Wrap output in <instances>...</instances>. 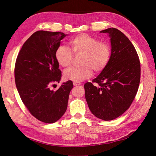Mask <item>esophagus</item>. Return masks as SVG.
I'll return each mask as SVG.
<instances>
[{"label": "esophagus", "instance_id": "esophagus-1", "mask_svg": "<svg viewBox=\"0 0 156 156\" xmlns=\"http://www.w3.org/2000/svg\"><path fill=\"white\" fill-rule=\"evenodd\" d=\"M73 84L74 86H77V85H80V84H81V83H78V82H73Z\"/></svg>", "mask_w": 156, "mask_h": 156}]
</instances>
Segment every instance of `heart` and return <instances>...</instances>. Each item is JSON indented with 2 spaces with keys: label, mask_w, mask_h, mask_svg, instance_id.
Wrapping results in <instances>:
<instances>
[{
  "label": "heart",
  "mask_w": 156,
  "mask_h": 156,
  "mask_svg": "<svg viewBox=\"0 0 156 156\" xmlns=\"http://www.w3.org/2000/svg\"><path fill=\"white\" fill-rule=\"evenodd\" d=\"M69 44L74 55H82L81 64L83 66L65 70V79L81 82L92 76L93 69L96 72H100L109 62L111 49L106 41H98L96 37L83 33L72 37ZM73 54L67 47L59 46L55 51V59L60 66L68 68L73 59Z\"/></svg>",
  "instance_id": "obj_1"
}]
</instances>
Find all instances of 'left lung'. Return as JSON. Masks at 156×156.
<instances>
[{"instance_id": "8db88e82", "label": "left lung", "mask_w": 156, "mask_h": 156, "mask_svg": "<svg viewBox=\"0 0 156 156\" xmlns=\"http://www.w3.org/2000/svg\"><path fill=\"white\" fill-rule=\"evenodd\" d=\"M111 38L109 62L93 83L84 84L85 98L90 110L97 118L114 120L128 109L137 92L140 64L137 53L121 31L109 28L100 31Z\"/></svg>"}]
</instances>
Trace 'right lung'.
I'll return each instance as SVG.
<instances>
[{
    "mask_svg": "<svg viewBox=\"0 0 156 156\" xmlns=\"http://www.w3.org/2000/svg\"><path fill=\"white\" fill-rule=\"evenodd\" d=\"M66 36L61 32L37 31L23 45L16 59L15 81L21 100L30 114L44 123H54L64 115L73 88L68 81L57 90L50 89L62 76L55 53Z\"/></svg>",
    "mask_w": 156,
    "mask_h": 156,
    "instance_id": "right-lung-1",
    "label": "right lung"
}]
</instances>
